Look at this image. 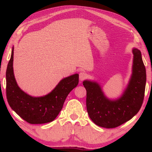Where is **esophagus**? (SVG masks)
I'll return each mask as SVG.
<instances>
[{"label": "esophagus", "instance_id": "obj_1", "mask_svg": "<svg viewBox=\"0 0 152 152\" xmlns=\"http://www.w3.org/2000/svg\"><path fill=\"white\" fill-rule=\"evenodd\" d=\"M87 77V74L84 72H81L79 74V78L80 81H83V80H85Z\"/></svg>", "mask_w": 152, "mask_h": 152}]
</instances>
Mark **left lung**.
<instances>
[{"label":"left lung","mask_w":152,"mask_h":152,"mask_svg":"<svg viewBox=\"0 0 152 152\" xmlns=\"http://www.w3.org/2000/svg\"><path fill=\"white\" fill-rule=\"evenodd\" d=\"M132 52V74L120 97L110 99L99 83L88 80L83 82L87 91V110L89 118L99 127H118L133 118L142 104L146 83V68L140 51L134 48Z\"/></svg>","instance_id":"obj_1"}]
</instances>
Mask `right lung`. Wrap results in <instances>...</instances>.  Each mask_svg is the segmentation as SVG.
Here are the masks:
<instances>
[{
	"mask_svg": "<svg viewBox=\"0 0 152 152\" xmlns=\"http://www.w3.org/2000/svg\"><path fill=\"white\" fill-rule=\"evenodd\" d=\"M14 50L13 47L6 73V96L10 106L31 124H42L53 121L62 109L68 95L78 86V74L62 79L46 95L31 96L20 89L15 80L13 69Z\"/></svg>",
	"mask_w": 152,
	"mask_h": 152,
	"instance_id": "obj_1",
	"label": "right lung"
}]
</instances>
